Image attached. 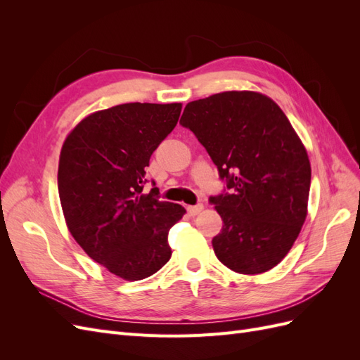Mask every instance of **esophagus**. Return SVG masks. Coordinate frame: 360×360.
I'll use <instances>...</instances> for the list:
<instances>
[{"mask_svg": "<svg viewBox=\"0 0 360 360\" xmlns=\"http://www.w3.org/2000/svg\"><path fill=\"white\" fill-rule=\"evenodd\" d=\"M202 209H204V205H202V204L189 205V207H188V213H189L191 216H197V214H200V213L202 212Z\"/></svg>", "mask_w": 360, "mask_h": 360, "instance_id": "34e87169", "label": "esophagus"}]
</instances>
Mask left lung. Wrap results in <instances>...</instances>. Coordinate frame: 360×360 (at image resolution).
I'll list each match as a JSON object with an SVG mask.
<instances>
[{
	"mask_svg": "<svg viewBox=\"0 0 360 360\" xmlns=\"http://www.w3.org/2000/svg\"><path fill=\"white\" fill-rule=\"evenodd\" d=\"M191 129L231 193L212 197L222 217L213 250L236 274L258 275L290 252L308 214L311 163L276 102L257 91H224L189 102Z\"/></svg>",
	"mask_w": 360,
	"mask_h": 360,
	"instance_id": "8db88e82",
	"label": "left lung"
}]
</instances>
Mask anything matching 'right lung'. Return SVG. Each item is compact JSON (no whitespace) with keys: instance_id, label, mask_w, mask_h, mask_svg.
I'll list each match as a JSON object with an SVG mask.
<instances>
[{"instance_id":"1","label":"right lung","mask_w":360,"mask_h":360,"mask_svg":"<svg viewBox=\"0 0 360 360\" xmlns=\"http://www.w3.org/2000/svg\"><path fill=\"white\" fill-rule=\"evenodd\" d=\"M181 103H123L82 118L61 147L58 193L70 234L124 281L146 279L171 258L168 233L184 207L143 193L146 167L176 127Z\"/></svg>"}]
</instances>
